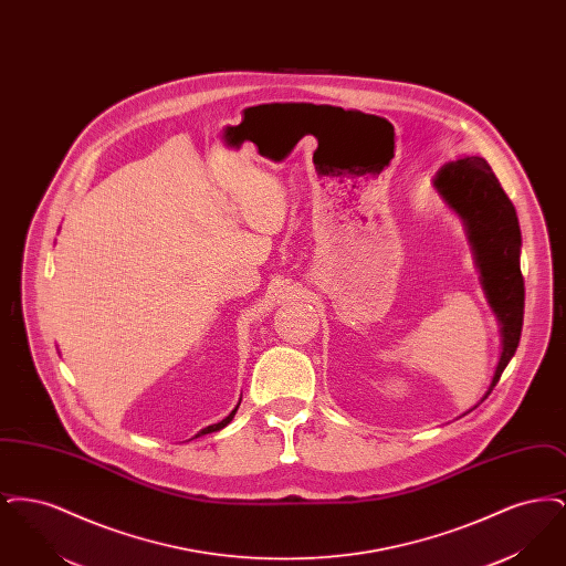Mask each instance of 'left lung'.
<instances>
[{"label": "left lung", "instance_id": "8db88e82", "mask_svg": "<svg viewBox=\"0 0 566 566\" xmlns=\"http://www.w3.org/2000/svg\"><path fill=\"white\" fill-rule=\"evenodd\" d=\"M432 187L464 224L485 298L501 326L503 348L482 397L484 401L510 365L522 335L524 277L520 271V222L510 197L482 157H458L446 163L432 178Z\"/></svg>", "mask_w": 566, "mask_h": 566}]
</instances>
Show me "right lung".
Returning a JSON list of instances; mask_svg holds the SVG:
<instances>
[{"instance_id":"right-lung-1","label":"right lung","mask_w":566,"mask_h":566,"mask_svg":"<svg viewBox=\"0 0 566 566\" xmlns=\"http://www.w3.org/2000/svg\"><path fill=\"white\" fill-rule=\"evenodd\" d=\"M240 403H242V399H240ZM240 403L235 405V409H233V411H231V413H229L224 420H220L218 424H212V427H206V429H201V431L197 432L195 437H201V434H208V432H216L220 431V429H224V427H227V424L233 420V416H235V411H238Z\"/></svg>"}]
</instances>
